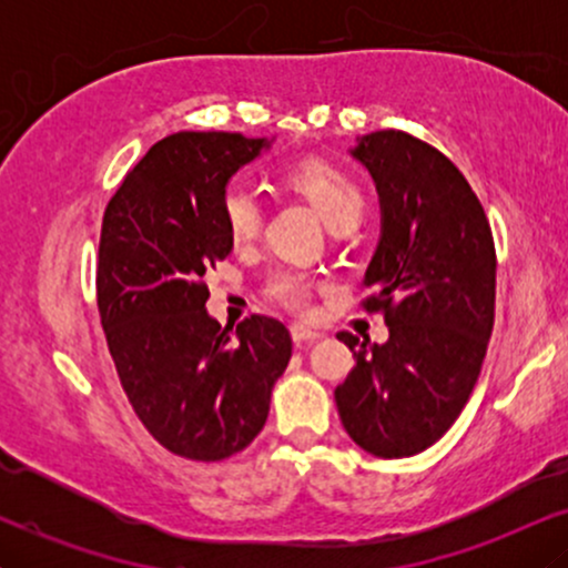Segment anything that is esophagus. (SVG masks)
Segmentation results:
<instances>
[{
	"label": "esophagus",
	"mask_w": 568,
	"mask_h": 568,
	"mask_svg": "<svg viewBox=\"0 0 568 568\" xmlns=\"http://www.w3.org/2000/svg\"><path fill=\"white\" fill-rule=\"evenodd\" d=\"M291 336H293V342L298 344V347H302V344H312V342H317V338H321L317 331L304 328V325H291Z\"/></svg>",
	"instance_id": "esophagus-1"
}]
</instances>
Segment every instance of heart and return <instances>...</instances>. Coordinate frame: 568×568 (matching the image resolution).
<instances>
[{
	"instance_id": "heart-1",
	"label": "heart",
	"mask_w": 568,
	"mask_h": 568,
	"mask_svg": "<svg viewBox=\"0 0 568 568\" xmlns=\"http://www.w3.org/2000/svg\"><path fill=\"white\" fill-rule=\"evenodd\" d=\"M285 184L293 192L310 200V205L321 213V219L331 230L347 232L361 224L366 213V192L355 179L331 162L310 158L296 162L285 173ZM221 219H224L226 234L234 245H247L264 224V205L256 189L245 184L243 179H232L221 189L219 197ZM266 293L291 312H306L312 298V280L304 272L280 270L266 283Z\"/></svg>"
}]
</instances>
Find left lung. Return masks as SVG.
<instances>
[{
	"label": "left lung",
	"instance_id": "8db88e82",
	"mask_svg": "<svg viewBox=\"0 0 568 568\" xmlns=\"http://www.w3.org/2000/svg\"><path fill=\"white\" fill-rule=\"evenodd\" d=\"M352 154L382 197L361 304L382 312L389 338L355 349V336L338 334L355 368L334 395L357 446L403 459L440 440L470 400L494 328L497 251L478 194L435 146L376 130Z\"/></svg>",
	"mask_w": 568,
	"mask_h": 568
}]
</instances>
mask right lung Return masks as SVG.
<instances>
[{"mask_svg": "<svg viewBox=\"0 0 568 568\" xmlns=\"http://www.w3.org/2000/svg\"><path fill=\"white\" fill-rule=\"evenodd\" d=\"M262 146L216 130L168 135L103 211L95 293L109 355L141 425L184 459L243 452L291 361V334L275 317H245L232 336L205 310V272L232 251L221 189Z\"/></svg>", "mask_w": 568, "mask_h": 568, "instance_id": "right-lung-1", "label": "right lung"}]
</instances>
